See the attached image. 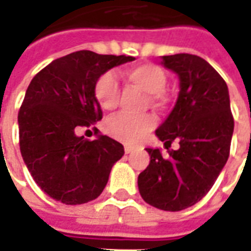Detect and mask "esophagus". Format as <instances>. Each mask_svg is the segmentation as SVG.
<instances>
[{
	"mask_svg": "<svg viewBox=\"0 0 251 251\" xmlns=\"http://www.w3.org/2000/svg\"><path fill=\"white\" fill-rule=\"evenodd\" d=\"M134 151V147H131V145H125V153H131Z\"/></svg>",
	"mask_w": 251,
	"mask_h": 251,
	"instance_id": "obj_1",
	"label": "esophagus"
}]
</instances>
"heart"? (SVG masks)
<instances>
[{"instance_id": "1", "label": "heart", "mask_w": 251, "mask_h": 251, "mask_svg": "<svg viewBox=\"0 0 251 251\" xmlns=\"http://www.w3.org/2000/svg\"><path fill=\"white\" fill-rule=\"evenodd\" d=\"M125 78L148 94L150 103L156 108H162L166 103L163 89L167 84V76L160 66L155 64H141L126 69ZM121 88L118 78L113 72H107L99 77L95 85V98L99 106L106 111H113L120 103ZM156 125V118L152 114L129 115L120 114L108 121L107 133L118 141L136 144L151 131Z\"/></svg>"}]
</instances>
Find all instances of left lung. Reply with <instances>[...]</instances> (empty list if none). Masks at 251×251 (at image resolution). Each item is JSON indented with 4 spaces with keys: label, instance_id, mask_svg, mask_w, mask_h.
<instances>
[{
    "label": "left lung",
    "instance_id": "obj_1",
    "mask_svg": "<svg viewBox=\"0 0 251 251\" xmlns=\"http://www.w3.org/2000/svg\"><path fill=\"white\" fill-rule=\"evenodd\" d=\"M179 77V95L156 136L168 155L147 148L148 167L138 175L145 202L163 211L186 209L211 190L229 156L234 118L227 84L205 59L193 54L162 57ZM174 139L180 150H170Z\"/></svg>",
    "mask_w": 251,
    "mask_h": 251
}]
</instances>
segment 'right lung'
<instances>
[{
	"mask_svg": "<svg viewBox=\"0 0 251 251\" xmlns=\"http://www.w3.org/2000/svg\"><path fill=\"white\" fill-rule=\"evenodd\" d=\"M133 59L80 50L54 59L28 85L17 117L20 152L38 186L51 199L85 204L107 185L124 145L98 134L96 127L92 141L76 131L103 117L95 98L99 77Z\"/></svg>",
	"mask_w": 251,
	"mask_h": 251,
	"instance_id": "add662e5",
	"label": "right lung"
}]
</instances>
